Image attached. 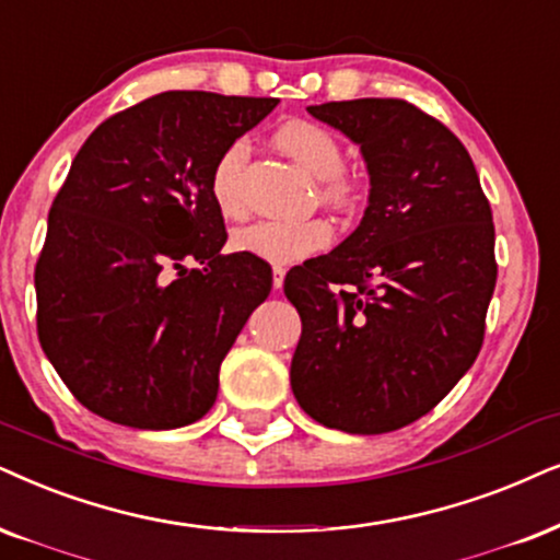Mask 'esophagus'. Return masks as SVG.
Wrapping results in <instances>:
<instances>
[{"instance_id":"1","label":"esophagus","mask_w":560,"mask_h":560,"mask_svg":"<svg viewBox=\"0 0 560 560\" xmlns=\"http://www.w3.org/2000/svg\"><path fill=\"white\" fill-rule=\"evenodd\" d=\"M284 276H287V268L273 266V289H281V287H284Z\"/></svg>"}]
</instances>
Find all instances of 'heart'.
Wrapping results in <instances>:
<instances>
[{
  "instance_id": "1",
  "label": "heart",
  "mask_w": 560,
  "mask_h": 560,
  "mask_svg": "<svg viewBox=\"0 0 560 560\" xmlns=\"http://www.w3.org/2000/svg\"><path fill=\"white\" fill-rule=\"evenodd\" d=\"M276 147L289 154L296 165H302L317 178V198L332 209H353L364 196L362 175L343 165V141L328 126L304 121L281 124L273 133ZM245 139H235L219 152L211 167V196L222 214L243 211V173L247 165ZM330 243V228L320 217L313 219H260L245 224L232 235V247L245 256L268 260L273 266H292L323 250Z\"/></svg>"
}]
</instances>
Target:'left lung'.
I'll return each instance as SVG.
<instances>
[{
	"label": "left lung",
	"instance_id": "obj_1",
	"mask_svg": "<svg viewBox=\"0 0 560 560\" xmlns=\"http://www.w3.org/2000/svg\"><path fill=\"white\" fill-rule=\"evenodd\" d=\"M362 144L357 232L287 273L302 317L292 390L307 416L385 434L427 416L476 362L497 287V232L468 150L400 97L307 108Z\"/></svg>",
	"mask_w": 560,
	"mask_h": 560
}]
</instances>
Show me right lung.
I'll return each mask as SVG.
<instances>
[{"mask_svg": "<svg viewBox=\"0 0 560 560\" xmlns=\"http://www.w3.org/2000/svg\"><path fill=\"white\" fill-rule=\"evenodd\" d=\"M276 103L160 92L105 118L77 152L35 264V325L92 413L178 429L214 406L222 359L273 276L260 258L222 256L211 167Z\"/></svg>", "mask_w": 560, "mask_h": 560, "instance_id": "right-lung-1", "label": "right lung"}]
</instances>
